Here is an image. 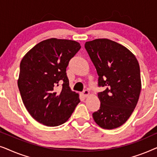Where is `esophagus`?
<instances>
[{
    "instance_id": "34e87169",
    "label": "esophagus",
    "mask_w": 157,
    "mask_h": 157,
    "mask_svg": "<svg viewBox=\"0 0 157 157\" xmlns=\"http://www.w3.org/2000/svg\"><path fill=\"white\" fill-rule=\"evenodd\" d=\"M83 96H84V97H87L88 96H89V91H88L87 89H86V90H84V91H83Z\"/></svg>"
}]
</instances>
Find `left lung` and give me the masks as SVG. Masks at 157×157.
<instances>
[{
  "label": "left lung",
  "instance_id": "1",
  "mask_svg": "<svg viewBox=\"0 0 157 157\" xmlns=\"http://www.w3.org/2000/svg\"><path fill=\"white\" fill-rule=\"evenodd\" d=\"M85 48L97 71L101 106L93 113L100 127L113 129L127 121L138 102L141 83L135 56L122 45L107 38L86 42Z\"/></svg>",
  "mask_w": 157,
  "mask_h": 157
}]
</instances>
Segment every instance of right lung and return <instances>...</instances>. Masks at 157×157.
Segmentation results:
<instances>
[{
  "instance_id": "right-lung-1",
  "label": "right lung",
  "mask_w": 157,
  "mask_h": 157,
  "mask_svg": "<svg viewBox=\"0 0 157 157\" xmlns=\"http://www.w3.org/2000/svg\"><path fill=\"white\" fill-rule=\"evenodd\" d=\"M80 48L75 40L49 38L21 60L19 91L27 111L39 123L47 126L65 123L80 102L78 94L70 89L66 72Z\"/></svg>"
}]
</instances>
